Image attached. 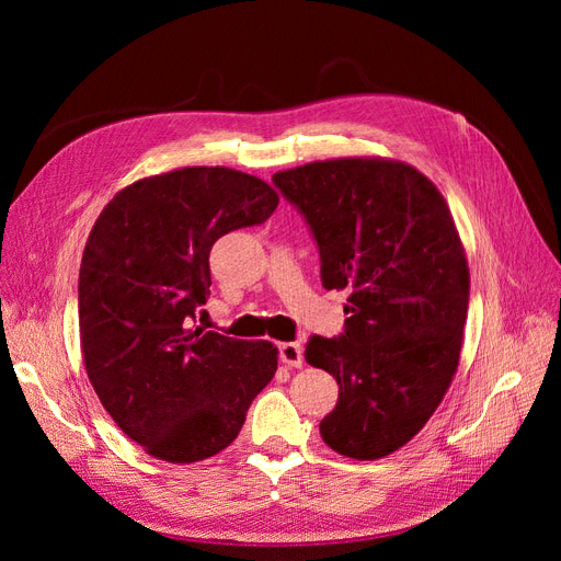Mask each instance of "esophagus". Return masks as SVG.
I'll use <instances>...</instances> for the list:
<instances>
[{"label": "esophagus", "instance_id": "1", "mask_svg": "<svg viewBox=\"0 0 561 561\" xmlns=\"http://www.w3.org/2000/svg\"><path fill=\"white\" fill-rule=\"evenodd\" d=\"M278 358L285 367H301L304 365V348L297 342H285L278 346Z\"/></svg>", "mask_w": 561, "mask_h": 561}]
</instances>
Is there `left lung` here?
I'll list each match as a JSON object with an SVG mask.
<instances>
[{
  "mask_svg": "<svg viewBox=\"0 0 561 561\" xmlns=\"http://www.w3.org/2000/svg\"><path fill=\"white\" fill-rule=\"evenodd\" d=\"M307 219L320 280L348 290L344 334L311 336L309 365L339 383L320 435L336 454L375 461L426 426L461 358L470 271L451 210L414 165L353 157L274 175Z\"/></svg>",
  "mask_w": 561,
  "mask_h": 561,
  "instance_id": "obj_1",
  "label": "left lung"
}]
</instances>
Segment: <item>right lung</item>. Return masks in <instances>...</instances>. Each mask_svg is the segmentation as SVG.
Returning <instances> with one entry per match:
<instances>
[{"label":"right lung","instance_id":"right-lung-1","mask_svg":"<svg viewBox=\"0 0 561 561\" xmlns=\"http://www.w3.org/2000/svg\"><path fill=\"white\" fill-rule=\"evenodd\" d=\"M278 194L225 165L151 175L100 213L79 268V334L100 402L133 443L168 463L229 447L278 348L192 330L210 295V248L262 225Z\"/></svg>","mask_w":561,"mask_h":561}]
</instances>
